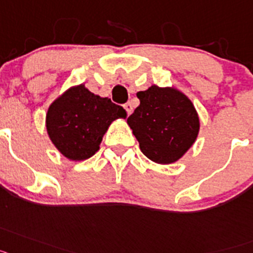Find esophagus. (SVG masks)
<instances>
[{
	"label": "esophagus",
	"instance_id": "1",
	"mask_svg": "<svg viewBox=\"0 0 253 253\" xmlns=\"http://www.w3.org/2000/svg\"><path fill=\"white\" fill-rule=\"evenodd\" d=\"M124 107H125V109H126V112H127V114H128V116H129V114H131V113H132L133 108H132V104H131V103H129V102L126 103V104H125Z\"/></svg>",
	"mask_w": 253,
	"mask_h": 253
}]
</instances>
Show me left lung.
Here are the masks:
<instances>
[{"label": "left lung", "instance_id": "1", "mask_svg": "<svg viewBox=\"0 0 253 253\" xmlns=\"http://www.w3.org/2000/svg\"><path fill=\"white\" fill-rule=\"evenodd\" d=\"M136 95L140 105L127 118V124L142 154L158 164L181 159L199 135V114L192 102L175 87L157 85Z\"/></svg>", "mask_w": 253, "mask_h": 253}]
</instances>
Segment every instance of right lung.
I'll return each mask as SVG.
<instances>
[{"label": "right lung", "instance_id": "right-lung-1", "mask_svg": "<svg viewBox=\"0 0 253 253\" xmlns=\"http://www.w3.org/2000/svg\"><path fill=\"white\" fill-rule=\"evenodd\" d=\"M127 112L108 98L95 95L84 84L61 94L48 108L45 127L57 150L70 160H85L99 150L103 136Z\"/></svg>", "mask_w": 253, "mask_h": 253}]
</instances>
